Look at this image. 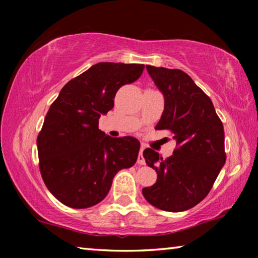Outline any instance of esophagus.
Here are the masks:
<instances>
[{
    "instance_id": "esophagus-1",
    "label": "esophagus",
    "mask_w": 258,
    "mask_h": 258,
    "mask_svg": "<svg viewBox=\"0 0 258 258\" xmlns=\"http://www.w3.org/2000/svg\"><path fill=\"white\" fill-rule=\"evenodd\" d=\"M145 148H146V146L143 145H141V149H140V154H139V156H138V164L139 165H145L146 164V160H145V157H143V150H145Z\"/></svg>"
}]
</instances>
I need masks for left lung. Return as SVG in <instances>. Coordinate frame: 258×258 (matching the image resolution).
I'll return each mask as SVG.
<instances>
[{"mask_svg":"<svg viewBox=\"0 0 258 258\" xmlns=\"http://www.w3.org/2000/svg\"><path fill=\"white\" fill-rule=\"evenodd\" d=\"M147 71L165 99L156 130L171 131L177 148L167 159L150 148L143 151L157 181L142 194L161 211L183 212L206 197L225 164L223 124L212 100L187 74L154 66Z\"/></svg>","mask_w":258,"mask_h":258,"instance_id":"8db88e82","label":"left lung"}]
</instances>
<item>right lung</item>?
<instances>
[{
    "instance_id": "1",
    "label": "right lung",
    "mask_w": 258,
    "mask_h": 258,
    "mask_svg": "<svg viewBox=\"0 0 258 258\" xmlns=\"http://www.w3.org/2000/svg\"><path fill=\"white\" fill-rule=\"evenodd\" d=\"M145 64L99 62L69 81L51 104L37 137L40 171L49 191L72 208H87L108 195L113 177L138 159L133 137L111 138L99 118L113 108L125 84L141 76Z\"/></svg>"
}]
</instances>
